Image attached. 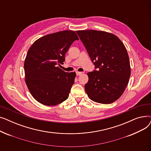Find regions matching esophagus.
<instances>
[{"instance_id": "34e87169", "label": "esophagus", "mask_w": 151, "mask_h": 151, "mask_svg": "<svg viewBox=\"0 0 151 151\" xmlns=\"http://www.w3.org/2000/svg\"><path fill=\"white\" fill-rule=\"evenodd\" d=\"M83 73V72H81V71H76V75L78 76H80L81 75H82Z\"/></svg>"}]
</instances>
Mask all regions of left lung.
Returning <instances> with one entry per match:
<instances>
[{"label": "left lung", "instance_id": "obj_1", "mask_svg": "<svg viewBox=\"0 0 151 151\" xmlns=\"http://www.w3.org/2000/svg\"><path fill=\"white\" fill-rule=\"evenodd\" d=\"M76 33L98 68L88 73L86 92L95 102L112 104L124 93L131 74L125 46L116 35L107 32L84 30Z\"/></svg>", "mask_w": 151, "mask_h": 151}]
</instances>
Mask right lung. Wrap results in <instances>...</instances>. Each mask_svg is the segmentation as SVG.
Here are the masks:
<instances>
[{
    "label": "right lung",
    "instance_id": "1",
    "mask_svg": "<svg viewBox=\"0 0 151 151\" xmlns=\"http://www.w3.org/2000/svg\"><path fill=\"white\" fill-rule=\"evenodd\" d=\"M79 38L73 30H63L37 39L27 51L24 63L25 81L32 97L46 106L66 100L76 76L58 65L63 64L71 45Z\"/></svg>",
    "mask_w": 151,
    "mask_h": 151
}]
</instances>
